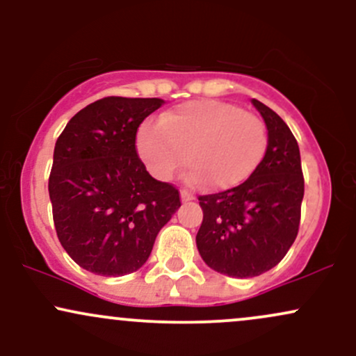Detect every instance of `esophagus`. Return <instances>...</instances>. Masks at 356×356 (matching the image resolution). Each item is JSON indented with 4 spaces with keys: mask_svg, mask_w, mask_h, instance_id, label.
I'll return each instance as SVG.
<instances>
[{
    "mask_svg": "<svg viewBox=\"0 0 356 356\" xmlns=\"http://www.w3.org/2000/svg\"><path fill=\"white\" fill-rule=\"evenodd\" d=\"M181 199H182V202H189V201H192V199H194V194H192V192H189V191L182 189L181 191Z\"/></svg>",
    "mask_w": 356,
    "mask_h": 356,
    "instance_id": "esophagus-1",
    "label": "esophagus"
}]
</instances>
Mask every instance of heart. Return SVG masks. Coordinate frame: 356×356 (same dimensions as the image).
Wrapping results in <instances>:
<instances>
[{
    "label": "heart",
    "instance_id": "1",
    "mask_svg": "<svg viewBox=\"0 0 356 356\" xmlns=\"http://www.w3.org/2000/svg\"><path fill=\"white\" fill-rule=\"evenodd\" d=\"M268 149V129L259 117L234 104L194 100L169 110L159 124H145L137 150L147 169L169 181L181 167L189 182L212 189L239 186L254 174Z\"/></svg>",
    "mask_w": 356,
    "mask_h": 356
}]
</instances>
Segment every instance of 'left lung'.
I'll return each mask as SVG.
<instances>
[{"mask_svg": "<svg viewBox=\"0 0 356 356\" xmlns=\"http://www.w3.org/2000/svg\"><path fill=\"white\" fill-rule=\"evenodd\" d=\"M251 102L268 129L263 162L238 187L199 195V254L214 271L232 277L259 276L283 259L298 236L305 195L295 136L276 112Z\"/></svg>", "mask_w": 356, "mask_h": 356, "instance_id": "8db88e82", "label": "left lung"}]
</instances>
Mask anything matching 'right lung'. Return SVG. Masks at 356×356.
Listing matches in <instances>:
<instances>
[{
	"label": "right lung",
	"mask_w": 356,
	"mask_h": 356,
	"mask_svg": "<svg viewBox=\"0 0 356 356\" xmlns=\"http://www.w3.org/2000/svg\"><path fill=\"white\" fill-rule=\"evenodd\" d=\"M164 100L105 97L60 134L48 192L56 236L79 266L100 276L137 271L181 207L179 191L147 172L137 129Z\"/></svg>",
	"instance_id": "1"
}]
</instances>
